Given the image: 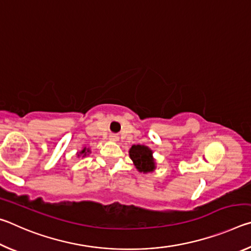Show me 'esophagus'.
<instances>
[{"instance_id":"34e87169","label":"esophagus","mask_w":251,"mask_h":251,"mask_svg":"<svg viewBox=\"0 0 251 251\" xmlns=\"http://www.w3.org/2000/svg\"><path fill=\"white\" fill-rule=\"evenodd\" d=\"M109 141L117 142L118 141V136H116V135H109Z\"/></svg>"}]
</instances>
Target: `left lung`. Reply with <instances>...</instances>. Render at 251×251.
Masks as SVG:
<instances>
[{"label": "left lung", "mask_w": 251, "mask_h": 251, "mask_svg": "<svg viewBox=\"0 0 251 251\" xmlns=\"http://www.w3.org/2000/svg\"><path fill=\"white\" fill-rule=\"evenodd\" d=\"M129 157L138 172L151 173L156 168L152 151L147 146L133 145L129 150Z\"/></svg>", "instance_id": "8db88e82"}]
</instances>
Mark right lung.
<instances>
[{"label": "right lung", "instance_id": "1", "mask_svg": "<svg viewBox=\"0 0 251 251\" xmlns=\"http://www.w3.org/2000/svg\"><path fill=\"white\" fill-rule=\"evenodd\" d=\"M87 152H90V150H87V148H86V147H84V148H83V150L79 151V154H78V156H79V155H83V157H85V156H86V155H87Z\"/></svg>", "mask_w": 251, "mask_h": 251}]
</instances>
